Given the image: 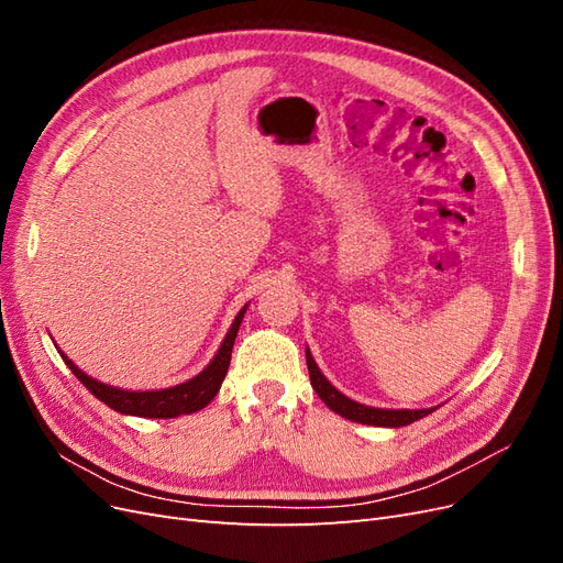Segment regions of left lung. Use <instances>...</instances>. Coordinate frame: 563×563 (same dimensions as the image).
Returning <instances> with one entry per match:
<instances>
[{
    "instance_id": "obj_1",
    "label": "left lung",
    "mask_w": 563,
    "mask_h": 563,
    "mask_svg": "<svg viewBox=\"0 0 563 563\" xmlns=\"http://www.w3.org/2000/svg\"><path fill=\"white\" fill-rule=\"evenodd\" d=\"M305 360H308L310 383L319 395V399L327 404L333 413L343 416L352 422L376 424V428H404V424H411L434 411V408H418V411H411V408H373V406H364L360 401H352L350 397L343 395V391H338L327 378H323V373L319 371L317 362L312 360L310 350H305Z\"/></svg>"
}]
</instances>
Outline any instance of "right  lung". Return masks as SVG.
<instances>
[{
    "label": "right lung",
    "instance_id": "1",
    "mask_svg": "<svg viewBox=\"0 0 563 563\" xmlns=\"http://www.w3.org/2000/svg\"><path fill=\"white\" fill-rule=\"evenodd\" d=\"M246 305L240 310V314L234 317L232 327L223 340V345L216 352V356L211 360V364L203 368L199 376H195L192 380L166 387V389H147V391H133V389H122V387H112L100 383L91 376H87L81 368H77L67 356L60 352L63 362L70 366V371L79 378V383L87 387L96 399H100L103 404H108L110 408H114L117 413L124 416H139V418H178V416H187L195 413L199 408L207 406L216 395L220 385L225 380V373L230 366V356H232V345L236 331H240V323L244 319Z\"/></svg>",
    "mask_w": 563,
    "mask_h": 563
}]
</instances>
